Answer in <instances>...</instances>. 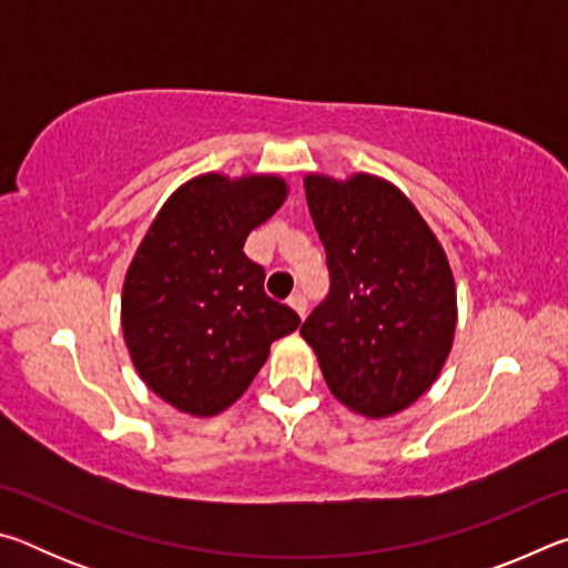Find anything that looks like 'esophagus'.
Returning <instances> with one entry per match:
<instances>
[{"instance_id": "esophagus-1", "label": "esophagus", "mask_w": 568, "mask_h": 568, "mask_svg": "<svg viewBox=\"0 0 568 568\" xmlns=\"http://www.w3.org/2000/svg\"><path fill=\"white\" fill-rule=\"evenodd\" d=\"M287 305L293 307V311L301 315V318H305V311H307V303H305V295L303 293H293L291 301H287Z\"/></svg>"}]
</instances>
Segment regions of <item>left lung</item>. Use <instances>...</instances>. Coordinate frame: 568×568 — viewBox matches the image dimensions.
I'll use <instances>...</instances> for the list:
<instances>
[{"mask_svg":"<svg viewBox=\"0 0 568 568\" xmlns=\"http://www.w3.org/2000/svg\"><path fill=\"white\" fill-rule=\"evenodd\" d=\"M303 185L331 271V293L303 323V341L345 408L396 416L434 386L454 345L446 250L386 178L307 172Z\"/></svg>","mask_w":568,"mask_h":568,"instance_id":"left-lung-1","label":"left lung"}]
</instances>
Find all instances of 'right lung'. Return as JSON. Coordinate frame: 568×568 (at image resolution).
I'll return each instance as SVG.
<instances>
[{
	"label": "right lung",
	"instance_id": "add662e5",
	"mask_svg": "<svg viewBox=\"0 0 568 568\" xmlns=\"http://www.w3.org/2000/svg\"><path fill=\"white\" fill-rule=\"evenodd\" d=\"M281 175L203 172L172 192L122 283V335L138 376L187 416L210 418L243 396L273 341L301 318L265 295L243 245L285 203Z\"/></svg>",
	"mask_w": 568,
	"mask_h": 568
}]
</instances>
